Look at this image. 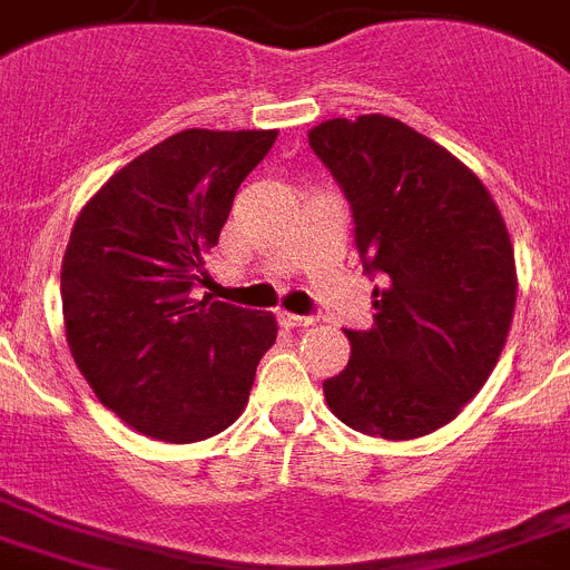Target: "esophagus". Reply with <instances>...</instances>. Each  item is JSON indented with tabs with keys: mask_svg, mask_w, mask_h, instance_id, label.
<instances>
[{
	"mask_svg": "<svg viewBox=\"0 0 570 570\" xmlns=\"http://www.w3.org/2000/svg\"><path fill=\"white\" fill-rule=\"evenodd\" d=\"M279 323L285 328H305L312 326L314 317H303V314H291V312H282L279 314Z\"/></svg>",
	"mask_w": 570,
	"mask_h": 570,
	"instance_id": "34e87169",
	"label": "esophagus"
}]
</instances>
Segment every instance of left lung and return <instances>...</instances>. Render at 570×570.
<instances>
[{"label":"left lung","mask_w":570,"mask_h":570,"mask_svg":"<svg viewBox=\"0 0 570 570\" xmlns=\"http://www.w3.org/2000/svg\"><path fill=\"white\" fill-rule=\"evenodd\" d=\"M308 145L355 218L373 328L352 332L346 370L323 381L337 420L416 440L449 425L495 370L515 312L510 233L472 168L404 121L328 119Z\"/></svg>","instance_id":"1"}]
</instances>
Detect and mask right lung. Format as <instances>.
<instances>
[{
  "instance_id": "add662e5",
  "label": "right lung",
  "mask_w": 570,
  "mask_h": 570,
  "mask_svg": "<svg viewBox=\"0 0 570 570\" xmlns=\"http://www.w3.org/2000/svg\"><path fill=\"white\" fill-rule=\"evenodd\" d=\"M274 142L276 130H180L112 174L75 220L60 271L66 341L98 402L139 434L197 443L250 399L276 317L191 288Z\"/></svg>"
}]
</instances>
